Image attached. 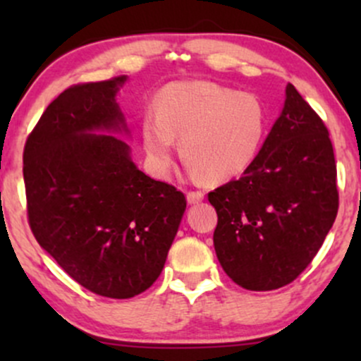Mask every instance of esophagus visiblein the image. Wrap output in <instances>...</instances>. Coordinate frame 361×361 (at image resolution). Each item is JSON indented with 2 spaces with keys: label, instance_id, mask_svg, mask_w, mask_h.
Wrapping results in <instances>:
<instances>
[{
  "label": "esophagus",
  "instance_id": "obj_1",
  "mask_svg": "<svg viewBox=\"0 0 361 361\" xmlns=\"http://www.w3.org/2000/svg\"><path fill=\"white\" fill-rule=\"evenodd\" d=\"M186 200H188V204H200V202L204 200V193H202V192H188V193H186Z\"/></svg>",
  "mask_w": 361,
  "mask_h": 361
}]
</instances>
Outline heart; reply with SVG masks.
<instances>
[{"label":"heart","instance_id":"heart-1","mask_svg":"<svg viewBox=\"0 0 361 361\" xmlns=\"http://www.w3.org/2000/svg\"><path fill=\"white\" fill-rule=\"evenodd\" d=\"M154 115L140 123L152 173L166 176L175 140L190 171L209 183L241 176L256 157L264 134V110L255 94L210 81L171 82L161 90Z\"/></svg>","mask_w":361,"mask_h":361}]
</instances>
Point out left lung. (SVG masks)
Masks as SVG:
<instances>
[{"label":"left lung","mask_w":361,"mask_h":361,"mask_svg":"<svg viewBox=\"0 0 361 361\" xmlns=\"http://www.w3.org/2000/svg\"><path fill=\"white\" fill-rule=\"evenodd\" d=\"M217 210L214 247L246 290L285 287L309 267L338 214L329 132L293 85L270 134L239 180L209 193Z\"/></svg>","instance_id":"left-lung-1"}]
</instances>
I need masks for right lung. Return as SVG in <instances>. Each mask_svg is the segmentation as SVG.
<instances>
[{"label": "right lung", "instance_id": "1", "mask_svg": "<svg viewBox=\"0 0 361 361\" xmlns=\"http://www.w3.org/2000/svg\"><path fill=\"white\" fill-rule=\"evenodd\" d=\"M127 76L64 90L23 151L28 224L74 281L130 299L163 271L186 209L185 195L149 178L115 135L127 132L115 97Z\"/></svg>", "mask_w": 361, "mask_h": 361}]
</instances>
